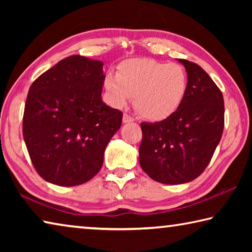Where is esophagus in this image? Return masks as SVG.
Listing matches in <instances>:
<instances>
[{
	"instance_id": "1",
	"label": "esophagus",
	"mask_w": 252,
	"mask_h": 252,
	"mask_svg": "<svg viewBox=\"0 0 252 252\" xmlns=\"http://www.w3.org/2000/svg\"><path fill=\"white\" fill-rule=\"evenodd\" d=\"M132 121H134L133 117H131L130 114H127V113L123 114V123H129V122H132Z\"/></svg>"
}]
</instances>
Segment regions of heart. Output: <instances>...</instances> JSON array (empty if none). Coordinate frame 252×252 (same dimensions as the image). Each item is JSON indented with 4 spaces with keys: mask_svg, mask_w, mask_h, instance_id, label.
Segmentation results:
<instances>
[{
    "mask_svg": "<svg viewBox=\"0 0 252 252\" xmlns=\"http://www.w3.org/2000/svg\"><path fill=\"white\" fill-rule=\"evenodd\" d=\"M104 85L116 105H125L135 96L134 106L140 116L161 121L180 108L189 79L185 67L178 63L132 59L119 65L117 75H106Z\"/></svg>",
    "mask_w": 252,
    "mask_h": 252,
    "instance_id": "obj_1",
    "label": "heart"
}]
</instances>
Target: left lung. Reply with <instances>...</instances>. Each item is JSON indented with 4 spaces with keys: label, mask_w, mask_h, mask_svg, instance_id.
<instances>
[{
    "label": "left lung",
    "mask_w": 252,
    "mask_h": 252,
    "mask_svg": "<svg viewBox=\"0 0 252 252\" xmlns=\"http://www.w3.org/2000/svg\"><path fill=\"white\" fill-rule=\"evenodd\" d=\"M189 87L176 112L160 122L141 123L140 165L155 181L190 182L201 174L218 146L224 126L220 89L201 66L179 59Z\"/></svg>",
    "instance_id": "obj_1"
}]
</instances>
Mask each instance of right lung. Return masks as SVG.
<instances>
[{
    "mask_svg": "<svg viewBox=\"0 0 252 252\" xmlns=\"http://www.w3.org/2000/svg\"><path fill=\"white\" fill-rule=\"evenodd\" d=\"M104 79L101 61L71 55L30 87L23 138L34 168L45 181L73 187L100 171L105 148L123 116L102 101Z\"/></svg>",
    "mask_w": 252,
    "mask_h": 252,
    "instance_id": "1",
    "label": "right lung"
}]
</instances>
